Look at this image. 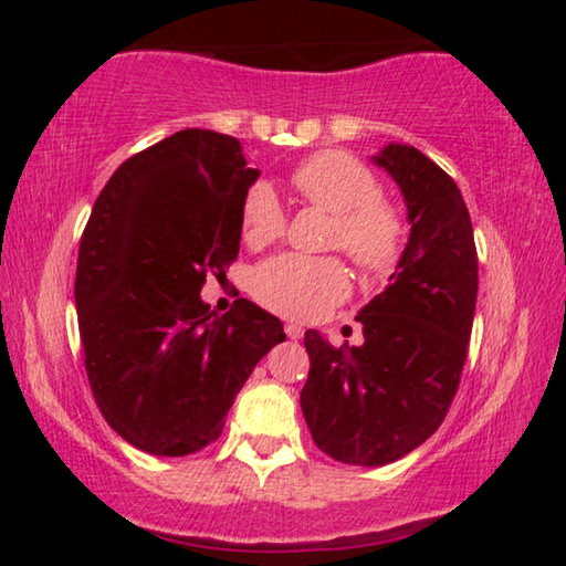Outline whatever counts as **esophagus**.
<instances>
[{
    "label": "esophagus",
    "mask_w": 566,
    "mask_h": 566,
    "mask_svg": "<svg viewBox=\"0 0 566 566\" xmlns=\"http://www.w3.org/2000/svg\"><path fill=\"white\" fill-rule=\"evenodd\" d=\"M284 332H286V337H290V339H300L302 334H304V329L300 327V324H294V322H286L284 324Z\"/></svg>",
    "instance_id": "34e87169"
}]
</instances>
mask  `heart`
Wrapping results in <instances>:
<instances>
[{"label":"heart","mask_w":566,"mask_h":566,"mask_svg":"<svg viewBox=\"0 0 566 566\" xmlns=\"http://www.w3.org/2000/svg\"><path fill=\"white\" fill-rule=\"evenodd\" d=\"M300 195L334 214L329 247L342 249L364 272H387L405 244V217L379 195L371 171L344 151H319L292 171ZM284 209L272 185L256 181L242 202V239L249 247L274 242L284 232ZM349 280L337 260L280 254L256 266L252 294L282 317L310 322L337 306Z\"/></svg>","instance_id":"heart-1"}]
</instances>
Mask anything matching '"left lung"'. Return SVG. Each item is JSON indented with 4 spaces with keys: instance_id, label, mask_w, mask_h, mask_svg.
I'll return each mask as SVG.
<instances>
[{
    "instance_id": "left-lung-1",
    "label": "left lung",
    "mask_w": 566,
    "mask_h": 566,
    "mask_svg": "<svg viewBox=\"0 0 566 566\" xmlns=\"http://www.w3.org/2000/svg\"><path fill=\"white\" fill-rule=\"evenodd\" d=\"M377 167L405 195L409 242L391 284L357 314L361 347L304 332L310 377L300 395L314 444L344 464L397 462L437 432L457 395L476 306V247L462 191L409 145Z\"/></svg>"
}]
</instances>
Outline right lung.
Masks as SVG:
<instances>
[{"label":"right lung","instance_id":"add662e5","mask_svg":"<svg viewBox=\"0 0 566 566\" xmlns=\"http://www.w3.org/2000/svg\"><path fill=\"white\" fill-rule=\"evenodd\" d=\"M256 177L239 139L181 129L119 165L94 202L74 282L84 369L107 424L142 452L212 444L256 361L284 342L254 302L214 317L199 296L207 272L237 260Z\"/></svg>","mask_w":566,"mask_h":566}]
</instances>
